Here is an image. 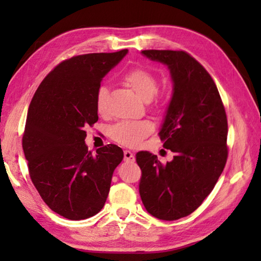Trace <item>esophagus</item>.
<instances>
[{"mask_svg":"<svg viewBox=\"0 0 261 261\" xmlns=\"http://www.w3.org/2000/svg\"><path fill=\"white\" fill-rule=\"evenodd\" d=\"M124 161L134 162L135 161V155L130 151H124Z\"/></svg>","mask_w":261,"mask_h":261,"instance_id":"obj_1","label":"esophagus"}]
</instances>
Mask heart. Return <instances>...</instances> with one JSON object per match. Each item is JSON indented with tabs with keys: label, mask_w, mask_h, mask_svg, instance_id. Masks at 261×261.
<instances>
[{
	"label": "heart",
	"mask_w": 261,
	"mask_h": 261,
	"mask_svg": "<svg viewBox=\"0 0 261 261\" xmlns=\"http://www.w3.org/2000/svg\"><path fill=\"white\" fill-rule=\"evenodd\" d=\"M127 86L134 90L137 95L144 101H151L158 91V81L152 72L146 69H132L123 77ZM108 95L107 86H100L96 92V109L102 114L106 109V100ZM153 131V124L149 121L122 122L112 127L110 135L117 143L125 146H137L145 137Z\"/></svg>",
	"instance_id": "heart-1"
}]
</instances>
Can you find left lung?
<instances>
[{
  "instance_id": "1",
  "label": "left lung",
  "mask_w": 261,
  "mask_h": 261,
  "mask_svg": "<svg viewBox=\"0 0 261 261\" xmlns=\"http://www.w3.org/2000/svg\"><path fill=\"white\" fill-rule=\"evenodd\" d=\"M141 55L170 72L173 94L159 135L175 156L161 163L147 151L136 154L139 194L154 218L174 221L196 211L222 174L228 156L227 116L213 79L188 53L143 50Z\"/></svg>"
}]
</instances>
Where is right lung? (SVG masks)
<instances>
[{
	"label": "right lung",
	"instance_id": "1",
	"mask_svg": "<svg viewBox=\"0 0 261 261\" xmlns=\"http://www.w3.org/2000/svg\"><path fill=\"white\" fill-rule=\"evenodd\" d=\"M127 49L63 61L47 74L31 101L23 149L31 179L51 211L84 220L102 210L123 151L107 145L88 151L87 125L98 122L96 92Z\"/></svg>",
	"mask_w": 261,
	"mask_h": 261
}]
</instances>
